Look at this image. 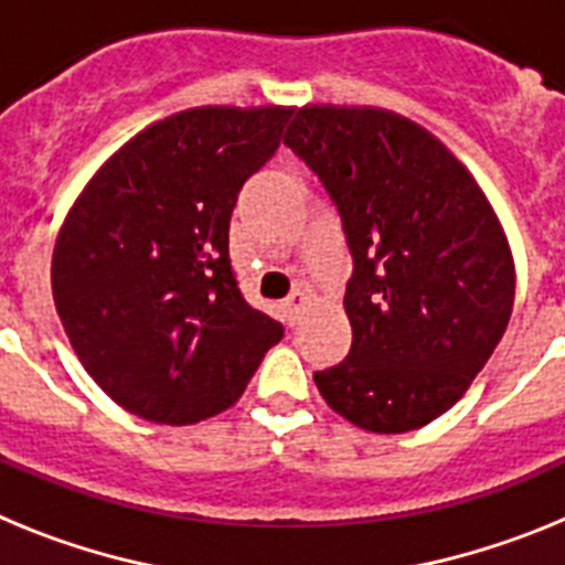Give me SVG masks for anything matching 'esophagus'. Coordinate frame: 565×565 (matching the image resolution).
<instances>
[{
	"label": "esophagus",
	"mask_w": 565,
	"mask_h": 565,
	"mask_svg": "<svg viewBox=\"0 0 565 565\" xmlns=\"http://www.w3.org/2000/svg\"><path fill=\"white\" fill-rule=\"evenodd\" d=\"M306 306H308V294L306 291H294L291 297L282 302V311H286L288 326H297L299 317H302V311H306Z\"/></svg>",
	"instance_id": "1"
}]
</instances>
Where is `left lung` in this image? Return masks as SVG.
Segmentation results:
<instances>
[{"instance_id":"8db88e82","label":"left lung","mask_w":565,"mask_h":565,"mask_svg":"<svg viewBox=\"0 0 565 565\" xmlns=\"http://www.w3.org/2000/svg\"><path fill=\"white\" fill-rule=\"evenodd\" d=\"M286 147L331 194L353 254L351 351L313 382L362 430H418L467 393L509 326L501 221L456 154L391 109L308 104Z\"/></svg>"}]
</instances>
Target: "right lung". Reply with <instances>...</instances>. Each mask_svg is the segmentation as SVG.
Wrapping results in <instances>:
<instances>
[{
    "label": "right lung",
    "instance_id": "right-lung-1",
    "mask_svg": "<svg viewBox=\"0 0 565 565\" xmlns=\"http://www.w3.org/2000/svg\"><path fill=\"white\" fill-rule=\"evenodd\" d=\"M291 113L194 107L149 124L64 217L53 302L84 371L124 411L172 427L214 416L282 339L239 294L228 221Z\"/></svg>",
    "mask_w": 565,
    "mask_h": 565
}]
</instances>
